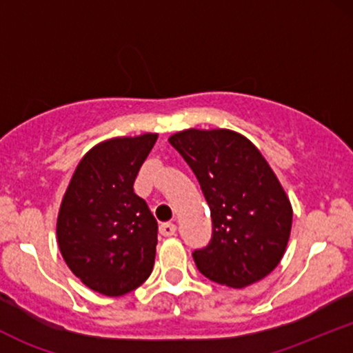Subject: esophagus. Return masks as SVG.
I'll use <instances>...</instances> for the list:
<instances>
[{"label":"esophagus","mask_w":353,"mask_h":353,"mask_svg":"<svg viewBox=\"0 0 353 353\" xmlns=\"http://www.w3.org/2000/svg\"><path fill=\"white\" fill-rule=\"evenodd\" d=\"M159 230H161V234H163L164 237H171V236H174V234H176L177 228L172 224V222H164V224H161Z\"/></svg>","instance_id":"1"}]
</instances>
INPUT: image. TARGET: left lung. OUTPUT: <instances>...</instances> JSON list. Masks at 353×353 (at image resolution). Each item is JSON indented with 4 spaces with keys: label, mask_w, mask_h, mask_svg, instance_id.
<instances>
[{
    "label": "left lung",
    "mask_w": 353,
    "mask_h": 353,
    "mask_svg": "<svg viewBox=\"0 0 353 353\" xmlns=\"http://www.w3.org/2000/svg\"><path fill=\"white\" fill-rule=\"evenodd\" d=\"M169 143L196 174L212 217L209 244L192 252L199 272L234 289L269 275L285 252L292 208L259 149L228 129H188Z\"/></svg>",
    "instance_id": "left-lung-1"
}]
</instances>
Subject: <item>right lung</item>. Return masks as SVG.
<instances>
[{"mask_svg":"<svg viewBox=\"0 0 353 353\" xmlns=\"http://www.w3.org/2000/svg\"><path fill=\"white\" fill-rule=\"evenodd\" d=\"M157 134L117 137L78 164L58 216V244L72 274L96 292L117 297L152 272L157 221L134 192Z\"/></svg>","mask_w":353,"mask_h":353,"instance_id":"obj_1","label":"right lung"}]
</instances>
